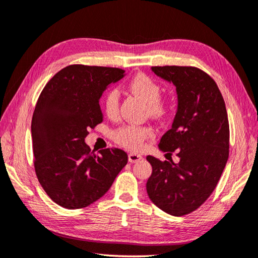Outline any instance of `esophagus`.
<instances>
[{"label": "esophagus", "instance_id": "1", "mask_svg": "<svg viewBox=\"0 0 258 258\" xmlns=\"http://www.w3.org/2000/svg\"><path fill=\"white\" fill-rule=\"evenodd\" d=\"M142 155L140 154H136V153H130L128 154V161L131 163H135V162H139V161L142 160Z\"/></svg>", "mask_w": 258, "mask_h": 258}]
</instances>
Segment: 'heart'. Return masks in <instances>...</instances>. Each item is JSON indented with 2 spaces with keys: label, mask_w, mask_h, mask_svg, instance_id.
Instances as JSON below:
<instances>
[{
  "label": "heart",
  "mask_w": 258,
  "mask_h": 258,
  "mask_svg": "<svg viewBox=\"0 0 258 258\" xmlns=\"http://www.w3.org/2000/svg\"><path fill=\"white\" fill-rule=\"evenodd\" d=\"M130 89L148 103L149 114L153 117H163L168 114L169 104L161 98L160 85L148 75L139 74L131 80ZM120 93L117 88H112L104 97V110L109 118L116 119L119 116ZM154 131L148 126L125 125L115 131L114 140L126 149L139 151L143 148L146 140L153 138Z\"/></svg>",
  "instance_id": "obj_1"
}]
</instances>
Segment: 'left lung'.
I'll return each instance as SVG.
<instances>
[{"instance_id":"1","label":"left lung","mask_w":258,"mask_h":258,"mask_svg":"<svg viewBox=\"0 0 258 258\" xmlns=\"http://www.w3.org/2000/svg\"><path fill=\"white\" fill-rule=\"evenodd\" d=\"M151 69L175 86L178 109L159 148L166 154L176 151L180 161L162 162L146 156L152 165L146 191L156 207L179 217L198 209L218 183L229 155L228 116L218 86L201 69L181 66Z\"/></svg>"}]
</instances>
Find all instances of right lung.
<instances>
[{"mask_svg": "<svg viewBox=\"0 0 258 258\" xmlns=\"http://www.w3.org/2000/svg\"><path fill=\"white\" fill-rule=\"evenodd\" d=\"M124 76L119 68L70 64L39 96L31 123L34 170L50 199L63 208H85L102 198L127 163L123 150L95 154L85 143L88 130L103 122L104 90Z\"/></svg>", "mask_w": 258, "mask_h": 258, "instance_id": "right-lung-1", "label": "right lung"}]
</instances>
